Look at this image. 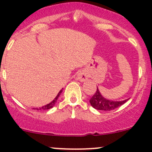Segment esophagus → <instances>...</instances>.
I'll return each instance as SVG.
<instances>
[{
  "label": "esophagus",
  "instance_id": "1",
  "mask_svg": "<svg viewBox=\"0 0 152 152\" xmlns=\"http://www.w3.org/2000/svg\"><path fill=\"white\" fill-rule=\"evenodd\" d=\"M77 77H78V80H79L80 82H84V81H86V80L88 79L87 75H86V73L84 72H80L79 74L77 75Z\"/></svg>",
  "mask_w": 152,
  "mask_h": 152
}]
</instances>
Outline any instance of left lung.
Masks as SVG:
<instances>
[{
	"label": "left lung",
	"mask_w": 152,
	"mask_h": 152,
	"mask_svg": "<svg viewBox=\"0 0 152 152\" xmlns=\"http://www.w3.org/2000/svg\"><path fill=\"white\" fill-rule=\"evenodd\" d=\"M128 99H126L122 102H113V101H109L108 99H104L103 96L101 95L99 91L96 90L94 95L90 99V103L91 106L94 109H98V110L103 111H110L113 110L117 107H120L122 104H125Z\"/></svg>",
	"instance_id": "1"
}]
</instances>
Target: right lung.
<instances>
[{
    "instance_id": "1",
    "label": "right lung",
    "mask_w": 152,
    "mask_h": 152,
    "mask_svg": "<svg viewBox=\"0 0 152 152\" xmlns=\"http://www.w3.org/2000/svg\"><path fill=\"white\" fill-rule=\"evenodd\" d=\"M61 91H62V90H61V91H59V93H58V95L56 96V97L55 98V99L53 100V102H50V104H47V105H45V106H43V107H40V108H34V109H37V110L43 111V110H47V109H49L50 108H52V107H53V106L55 105V104H56V102L57 99H58V96H59L60 94H61Z\"/></svg>"
}]
</instances>
